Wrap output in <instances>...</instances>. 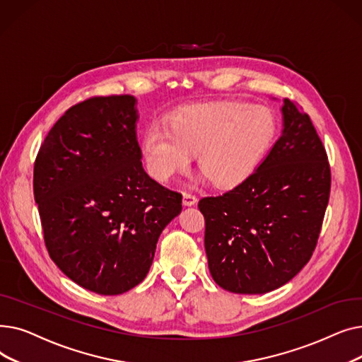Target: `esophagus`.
Here are the masks:
<instances>
[{
  "instance_id": "1",
  "label": "esophagus",
  "mask_w": 362,
  "mask_h": 362,
  "mask_svg": "<svg viewBox=\"0 0 362 362\" xmlns=\"http://www.w3.org/2000/svg\"><path fill=\"white\" fill-rule=\"evenodd\" d=\"M198 202V199H197V197L195 195H192V194H187V192H183V205H186V206H192V205H195Z\"/></svg>"
}]
</instances>
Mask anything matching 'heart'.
Segmentation results:
<instances>
[{"instance_id": "heart-1", "label": "heart", "mask_w": 362, "mask_h": 362, "mask_svg": "<svg viewBox=\"0 0 362 362\" xmlns=\"http://www.w3.org/2000/svg\"><path fill=\"white\" fill-rule=\"evenodd\" d=\"M276 133L273 112L258 105L220 101L185 107L167 127L151 126L141 152L152 177L165 182L183 171L198 152V164L217 186H235L252 175Z\"/></svg>"}]
</instances>
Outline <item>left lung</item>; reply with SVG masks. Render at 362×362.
<instances>
[{
	"label": "left lung",
	"instance_id": "8db88e82",
	"mask_svg": "<svg viewBox=\"0 0 362 362\" xmlns=\"http://www.w3.org/2000/svg\"><path fill=\"white\" fill-rule=\"evenodd\" d=\"M281 135L254 173L198 204L214 281L261 295L292 280L317 245L330 197L326 149L307 112L283 100Z\"/></svg>",
	"mask_w": 362,
	"mask_h": 362
}]
</instances>
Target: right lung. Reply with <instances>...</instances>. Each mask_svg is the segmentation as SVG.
<instances>
[{"label": "right lung", "instance_id": "obj_1", "mask_svg": "<svg viewBox=\"0 0 362 362\" xmlns=\"http://www.w3.org/2000/svg\"><path fill=\"white\" fill-rule=\"evenodd\" d=\"M132 95L73 105L41 145L33 168L51 259L79 286L120 295L149 272L164 227L182 195L151 179L136 138Z\"/></svg>", "mask_w": 362, "mask_h": 362}]
</instances>
